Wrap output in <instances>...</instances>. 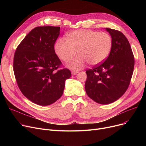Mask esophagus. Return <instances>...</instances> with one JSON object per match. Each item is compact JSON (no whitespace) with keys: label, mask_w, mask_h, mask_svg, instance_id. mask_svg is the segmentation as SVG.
<instances>
[{"label":"esophagus","mask_w":146,"mask_h":146,"mask_svg":"<svg viewBox=\"0 0 146 146\" xmlns=\"http://www.w3.org/2000/svg\"><path fill=\"white\" fill-rule=\"evenodd\" d=\"M79 73V72H78V71H74V70H73V71H72V74L73 76V75H76V74H77L78 73Z\"/></svg>","instance_id":"obj_1"}]
</instances>
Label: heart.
<instances>
[{
  "label": "heart",
  "instance_id": "heart-1",
  "mask_svg": "<svg viewBox=\"0 0 146 146\" xmlns=\"http://www.w3.org/2000/svg\"><path fill=\"white\" fill-rule=\"evenodd\" d=\"M67 37L57 40L55 51L58 58L65 62L70 61L78 51L79 56L68 64L73 70L83 68L87 62L92 66L101 64L112 50V38L107 33L80 29L68 33Z\"/></svg>",
  "mask_w": 146,
  "mask_h": 146
}]
</instances>
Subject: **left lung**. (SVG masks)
Returning a JSON list of instances; mask_svg holds the SVG:
<instances>
[{
  "label": "left lung",
  "mask_w": 146,
  "mask_h": 146,
  "mask_svg": "<svg viewBox=\"0 0 146 146\" xmlns=\"http://www.w3.org/2000/svg\"><path fill=\"white\" fill-rule=\"evenodd\" d=\"M105 30L112 38L111 51L104 63L86 70L85 85L88 96L103 105L112 103L124 95L134 67L133 53L125 36L117 30Z\"/></svg>",
  "instance_id": "left-lung-1"
}]
</instances>
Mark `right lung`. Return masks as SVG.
Wrapping results in <instances>:
<instances>
[{"label": "right lung", "mask_w": 146, "mask_h": 146, "mask_svg": "<svg viewBox=\"0 0 146 146\" xmlns=\"http://www.w3.org/2000/svg\"><path fill=\"white\" fill-rule=\"evenodd\" d=\"M59 27H37L28 34L15 52L13 72L18 86L29 101L47 106L63 94L70 71H56L61 62L54 45L60 35Z\"/></svg>", "instance_id": "1"}]
</instances>
